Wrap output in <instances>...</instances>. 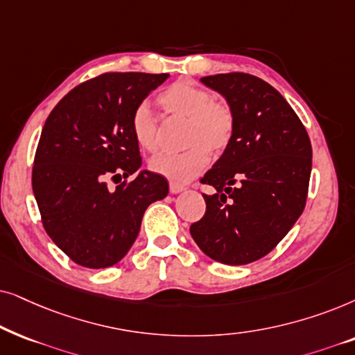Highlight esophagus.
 Listing matches in <instances>:
<instances>
[{"label": "esophagus", "instance_id": "1", "mask_svg": "<svg viewBox=\"0 0 355 355\" xmlns=\"http://www.w3.org/2000/svg\"><path fill=\"white\" fill-rule=\"evenodd\" d=\"M183 190H185V187L180 185V183L170 182V193H172V195H177V193H180Z\"/></svg>", "mask_w": 355, "mask_h": 355}]
</instances>
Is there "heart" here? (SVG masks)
I'll list each match as a JSON object with an SVG mask.
<instances>
[{"mask_svg":"<svg viewBox=\"0 0 355 355\" xmlns=\"http://www.w3.org/2000/svg\"><path fill=\"white\" fill-rule=\"evenodd\" d=\"M159 105L168 115L187 118L185 144L182 153H162L150 160L155 173L173 182H188L209 162V150L222 153L235 133V115L227 102L214 101V94L190 81L170 84L159 94ZM135 139L146 150L159 148L157 116L148 103L131 113Z\"/></svg>","mask_w":355,"mask_h":355,"instance_id":"obj_1","label":"heart"}]
</instances>
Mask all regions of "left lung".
I'll return each instance as SVG.
<instances>
[{
  "instance_id": "left-lung-1",
  "label": "left lung",
  "mask_w": 355,
  "mask_h": 355,
  "mask_svg": "<svg viewBox=\"0 0 355 355\" xmlns=\"http://www.w3.org/2000/svg\"><path fill=\"white\" fill-rule=\"evenodd\" d=\"M224 96L235 115V133L201 183L206 212L190 234L207 257L224 264L263 258L286 237L306 202L311 144L284 97L247 73L201 78Z\"/></svg>"
}]
</instances>
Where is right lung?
Returning a JSON list of instances; mask_svg holds the SVG:
<instances>
[{
    "label": "right lung",
    "mask_w": 355,
    "mask_h": 355,
    "mask_svg": "<svg viewBox=\"0 0 355 355\" xmlns=\"http://www.w3.org/2000/svg\"><path fill=\"white\" fill-rule=\"evenodd\" d=\"M167 73H105L76 86L46 118L35 150L32 190L42 224L76 264H116L139 234L150 202L164 200L162 175L141 170L131 113ZM113 191L107 180L128 178Z\"/></svg>",
    "instance_id": "obj_1"
}]
</instances>
